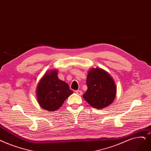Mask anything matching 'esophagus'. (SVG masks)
I'll list each match as a JSON object with an SVG mask.
<instances>
[{
	"label": "esophagus",
	"mask_w": 151,
	"mask_h": 151,
	"mask_svg": "<svg viewBox=\"0 0 151 151\" xmlns=\"http://www.w3.org/2000/svg\"><path fill=\"white\" fill-rule=\"evenodd\" d=\"M76 93L78 94V95H81V94H83V92H82V91H81V90H77V91H76Z\"/></svg>",
	"instance_id": "1"
}]
</instances>
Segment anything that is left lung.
Masks as SVG:
<instances>
[{"label": "left lung", "instance_id": "1", "mask_svg": "<svg viewBox=\"0 0 151 151\" xmlns=\"http://www.w3.org/2000/svg\"><path fill=\"white\" fill-rule=\"evenodd\" d=\"M86 84L88 90L83 98L97 109L109 106L115 99L116 87L113 78L102 68H91L88 73Z\"/></svg>", "mask_w": 151, "mask_h": 151}]
</instances>
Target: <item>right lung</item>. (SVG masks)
Listing matches in <instances>:
<instances>
[{
	"mask_svg": "<svg viewBox=\"0 0 151 151\" xmlns=\"http://www.w3.org/2000/svg\"><path fill=\"white\" fill-rule=\"evenodd\" d=\"M73 93L66 82L58 79L56 70L45 73L37 86L36 96L39 106L51 112L59 109Z\"/></svg>",
	"mask_w": 151,
	"mask_h": 151,
	"instance_id": "1",
	"label": "right lung"
}]
</instances>
